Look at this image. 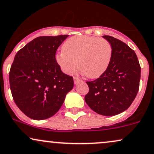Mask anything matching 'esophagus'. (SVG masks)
<instances>
[{
    "label": "esophagus",
    "instance_id": "esophagus-1",
    "mask_svg": "<svg viewBox=\"0 0 154 154\" xmlns=\"http://www.w3.org/2000/svg\"><path fill=\"white\" fill-rule=\"evenodd\" d=\"M79 82H82L80 79L78 78V77H74V82H75V84H77Z\"/></svg>",
    "mask_w": 154,
    "mask_h": 154
}]
</instances>
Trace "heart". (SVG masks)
Masks as SVG:
<instances>
[{"label":"heart","instance_id":"b5f03b06","mask_svg":"<svg viewBox=\"0 0 154 154\" xmlns=\"http://www.w3.org/2000/svg\"><path fill=\"white\" fill-rule=\"evenodd\" d=\"M63 50L56 54L55 60L62 71L70 75L78 67L90 79L104 74L112 55L110 42L104 39L87 35H76L64 43Z\"/></svg>","mask_w":154,"mask_h":154}]
</instances>
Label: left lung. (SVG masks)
Listing matches in <instances>:
<instances>
[{
  "label": "left lung",
  "instance_id": "left-lung-1",
  "mask_svg": "<svg viewBox=\"0 0 154 154\" xmlns=\"http://www.w3.org/2000/svg\"><path fill=\"white\" fill-rule=\"evenodd\" d=\"M102 37L112 45V59L104 74L87 82L89 91L85 100L97 114L114 116L127 109L137 96L141 67L135 52L126 43L109 35Z\"/></svg>",
  "mask_w": 154,
  "mask_h": 154
}]
</instances>
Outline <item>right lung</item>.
<instances>
[{
    "label": "right lung",
    "instance_id": "1",
    "mask_svg": "<svg viewBox=\"0 0 154 154\" xmlns=\"http://www.w3.org/2000/svg\"><path fill=\"white\" fill-rule=\"evenodd\" d=\"M68 35L40 36L15 54L9 73L14 102L29 118L43 120L57 113L74 87L72 77L61 71L55 60Z\"/></svg>",
    "mask_w": 154,
    "mask_h": 154
}]
</instances>
